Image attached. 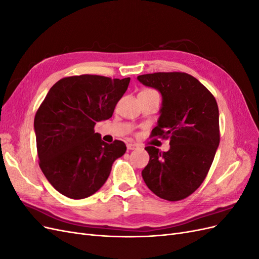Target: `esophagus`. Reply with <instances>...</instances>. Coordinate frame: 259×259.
Here are the masks:
<instances>
[{
  "label": "esophagus",
  "instance_id": "obj_1",
  "mask_svg": "<svg viewBox=\"0 0 259 259\" xmlns=\"http://www.w3.org/2000/svg\"><path fill=\"white\" fill-rule=\"evenodd\" d=\"M126 147H127V150H135L136 148H138V145L134 144V143H128L126 145Z\"/></svg>",
  "mask_w": 259,
  "mask_h": 259
}]
</instances>
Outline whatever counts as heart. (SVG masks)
Masks as SVG:
<instances>
[{"mask_svg": "<svg viewBox=\"0 0 259 259\" xmlns=\"http://www.w3.org/2000/svg\"><path fill=\"white\" fill-rule=\"evenodd\" d=\"M147 92H153V91H150V90H148V91H147Z\"/></svg>", "mask_w": 259, "mask_h": 259, "instance_id": "obj_1", "label": "heart"}]
</instances>
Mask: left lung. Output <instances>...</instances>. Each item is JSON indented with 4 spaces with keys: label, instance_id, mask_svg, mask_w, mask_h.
<instances>
[{
    "label": "left lung",
    "instance_id": "left-lung-1",
    "mask_svg": "<svg viewBox=\"0 0 259 259\" xmlns=\"http://www.w3.org/2000/svg\"><path fill=\"white\" fill-rule=\"evenodd\" d=\"M137 80L159 91L162 107L152 136L169 137V150L148 146L149 163L142 175L159 198L179 201L205 179L219 145V112L215 97L195 77L184 72H156Z\"/></svg>",
    "mask_w": 259,
    "mask_h": 259
}]
</instances>
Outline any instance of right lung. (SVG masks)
I'll list each match as a JSON object with an SVG mask.
<instances>
[{
    "label": "right lung",
    "mask_w": 259,
    "mask_h": 259,
    "mask_svg": "<svg viewBox=\"0 0 259 259\" xmlns=\"http://www.w3.org/2000/svg\"><path fill=\"white\" fill-rule=\"evenodd\" d=\"M130 81L92 74L64 77L52 86L37 109L38 164L61 194L79 200L97 192L113 162L126 151L121 140L103 142L94 126L112 116Z\"/></svg>",
    "instance_id": "right-lung-1"
}]
</instances>
